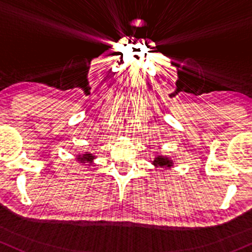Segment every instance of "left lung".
<instances>
[{
    "label": "left lung",
    "instance_id": "1",
    "mask_svg": "<svg viewBox=\"0 0 252 252\" xmlns=\"http://www.w3.org/2000/svg\"><path fill=\"white\" fill-rule=\"evenodd\" d=\"M153 164L155 168H161V169H169L173 167V159L168 158V156L163 155H156L155 158H154Z\"/></svg>",
    "mask_w": 252,
    "mask_h": 252
}]
</instances>
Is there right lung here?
Listing matches in <instances>:
<instances>
[{
    "label": "right lung",
    "mask_w": 252,
    "mask_h": 252,
    "mask_svg": "<svg viewBox=\"0 0 252 252\" xmlns=\"http://www.w3.org/2000/svg\"><path fill=\"white\" fill-rule=\"evenodd\" d=\"M96 158V156L94 155L93 153H89V151H85V153L79 154V155L75 156V159L80 163H88V166H93L94 164V159Z\"/></svg>",
    "instance_id": "1"
}]
</instances>
